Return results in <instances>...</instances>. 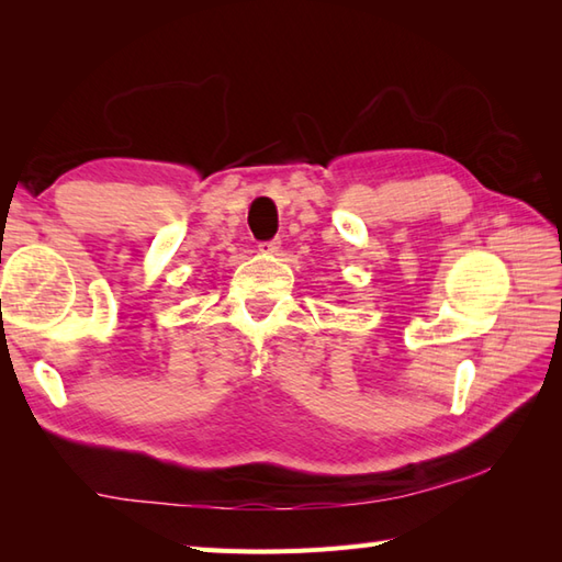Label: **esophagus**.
<instances>
[{"instance_id":"esophagus-1","label":"esophagus","mask_w":562,"mask_h":562,"mask_svg":"<svg viewBox=\"0 0 562 562\" xmlns=\"http://www.w3.org/2000/svg\"><path fill=\"white\" fill-rule=\"evenodd\" d=\"M280 238H270V241H260L258 244V250H260V254H278V250H280Z\"/></svg>"}]
</instances>
